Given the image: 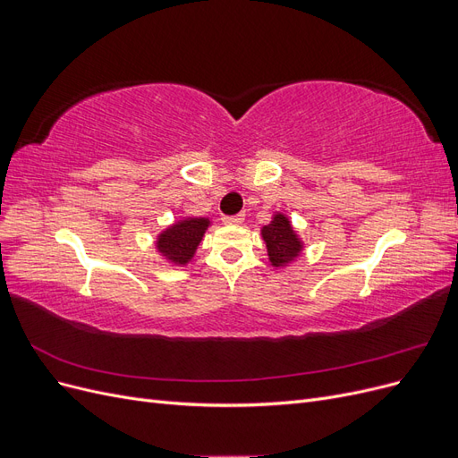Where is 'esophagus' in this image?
Returning <instances> with one entry per match:
<instances>
[{
  "instance_id": "obj_1",
  "label": "esophagus",
  "mask_w": 458,
  "mask_h": 458,
  "mask_svg": "<svg viewBox=\"0 0 458 458\" xmlns=\"http://www.w3.org/2000/svg\"><path fill=\"white\" fill-rule=\"evenodd\" d=\"M221 221H224L225 225H241L244 221V214H237V216H224L221 217Z\"/></svg>"
}]
</instances>
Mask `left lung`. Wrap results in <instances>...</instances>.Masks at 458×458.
<instances>
[{
  "instance_id": "8db88e82",
  "label": "left lung",
  "mask_w": 458,
  "mask_h": 458,
  "mask_svg": "<svg viewBox=\"0 0 458 458\" xmlns=\"http://www.w3.org/2000/svg\"><path fill=\"white\" fill-rule=\"evenodd\" d=\"M261 237L266 241L269 259L275 267L286 266L301 252V242L294 233L286 216L275 214L269 225L261 229Z\"/></svg>"
}]
</instances>
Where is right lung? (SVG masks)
<instances>
[{"label":"right lung","instance_id":"add662e5","mask_svg":"<svg viewBox=\"0 0 458 458\" xmlns=\"http://www.w3.org/2000/svg\"><path fill=\"white\" fill-rule=\"evenodd\" d=\"M208 225H210V221L206 217H189L183 221H177L175 225L160 233L157 242L158 252L170 261L185 266V263L195 256L197 246L200 244Z\"/></svg>","mask_w":458,"mask_h":458}]
</instances>
